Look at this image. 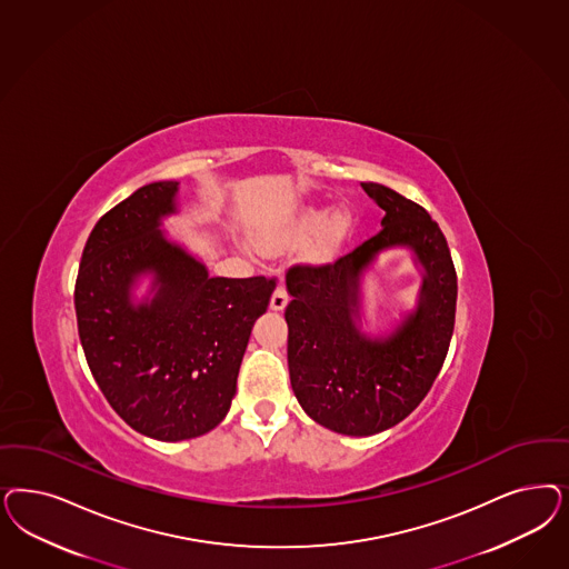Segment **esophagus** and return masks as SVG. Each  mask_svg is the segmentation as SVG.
<instances>
[{
    "label": "esophagus",
    "mask_w": 569,
    "mask_h": 569,
    "mask_svg": "<svg viewBox=\"0 0 569 569\" xmlns=\"http://www.w3.org/2000/svg\"><path fill=\"white\" fill-rule=\"evenodd\" d=\"M287 303H289V293H287V289H284L282 284H278V287H276L274 295H272L270 308L276 310V312H280V310H284V308H287Z\"/></svg>",
    "instance_id": "1"
}]
</instances>
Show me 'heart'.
<instances>
[{
  "instance_id": "heart-1",
  "label": "heart",
  "mask_w": 569,
  "mask_h": 569,
  "mask_svg": "<svg viewBox=\"0 0 569 569\" xmlns=\"http://www.w3.org/2000/svg\"><path fill=\"white\" fill-rule=\"evenodd\" d=\"M329 209H310V211L306 213V218L301 220V230H303V232H316V230H320V228L327 223V220H329ZM346 230H348V220H346V218H337V220L332 221V226L329 228V237H327L330 244H337L339 240L343 239Z\"/></svg>"
}]
</instances>
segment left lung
I'll list each match as a JSON object with an SVG mask.
<instances>
[{
  "label": "left lung",
  "instance_id": "left-lung-1",
  "mask_svg": "<svg viewBox=\"0 0 569 569\" xmlns=\"http://www.w3.org/2000/svg\"><path fill=\"white\" fill-rule=\"evenodd\" d=\"M383 211V230L329 263L287 270L291 301L289 375L301 408L343 436H375L403 421L429 393L450 348L457 313V270L431 216L383 183L362 182ZM408 246L426 268L418 312L386 340L357 326V282L373 256Z\"/></svg>",
  "mask_w": 569,
  "mask_h": 569
}]
</instances>
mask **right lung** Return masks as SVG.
I'll list each match as a JSON object with an SVG mask.
<instances>
[{
  "instance_id": "right-lung-1",
  "label": "right lung",
  "mask_w": 569,
  "mask_h": 569,
  "mask_svg": "<svg viewBox=\"0 0 569 569\" xmlns=\"http://www.w3.org/2000/svg\"><path fill=\"white\" fill-rule=\"evenodd\" d=\"M178 182L138 188L93 226L74 282L88 367L112 410L152 440L199 438L220 425L253 322L276 278H223L159 230L176 211ZM156 274L158 293L131 307L128 289Z\"/></svg>"
}]
</instances>
